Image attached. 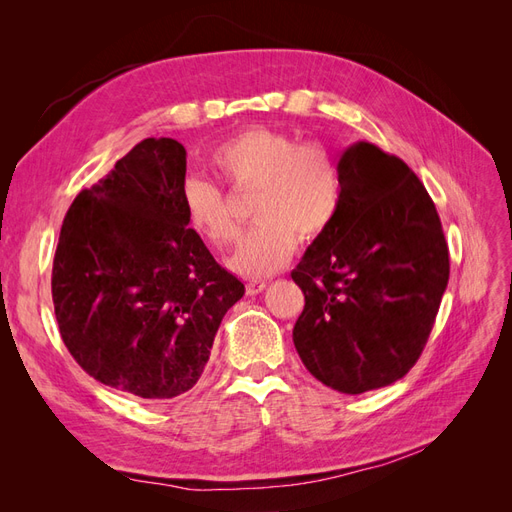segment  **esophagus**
I'll list each match as a JSON object with an SVG mask.
<instances>
[{"mask_svg": "<svg viewBox=\"0 0 512 512\" xmlns=\"http://www.w3.org/2000/svg\"><path fill=\"white\" fill-rule=\"evenodd\" d=\"M245 290H247V294H260L262 290H267V282L265 280H252V282H247Z\"/></svg>", "mask_w": 512, "mask_h": 512, "instance_id": "obj_1", "label": "esophagus"}]
</instances>
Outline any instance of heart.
I'll list each match as a JSON object with an SVG mask.
<instances>
[{"label":"heart","instance_id":"heart-1","mask_svg":"<svg viewBox=\"0 0 512 512\" xmlns=\"http://www.w3.org/2000/svg\"><path fill=\"white\" fill-rule=\"evenodd\" d=\"M211 166L232 190H256L250 215L256 222L230 258L245 277L280 271L301 241H316L342 205V179L327 147L297 145L288 134L254 128L213 151ZM185 222L209 245H230L239 222L224 194L205 181L183 190Z\"/></svg>","mask_w":512,"mask_h":512}]
</instances>
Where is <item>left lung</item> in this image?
<instances>
[{
	"label": "left lung",
	"instance_id": "1",
	"mask_svg": "<svg viewBox=\"0 0 512 512\" xmlns=\"http://www.w3.org/2000/svg\"><path fill=\"white\" fill-rule=\"evenodd\" d=\"M337 170L342 205L290 273L305 294L292 342L316 380L361 395L414 367L451 265L436 205L404 160L361 141Z\"/></svg>",
	"mask_w": 512,
	"mask_h": 512
}]
</instances>
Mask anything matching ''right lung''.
<instances>
[{"instance_id": "1", "label": "right lung", "mask_w": 512, "mask_h": 512, "mask_svg": "<svg viewBox=\"0 0 512 512\" xmlns=\"http://www.w3.org/2000/svg\"><path fill=\"white\" fill-rule=\"evenodd\" d=\"M185 149L145 138L70 205L53 260L61 339L91 378L147 401L188 393L245 292L188 228Z\"/></svg>"}]
</instances>
